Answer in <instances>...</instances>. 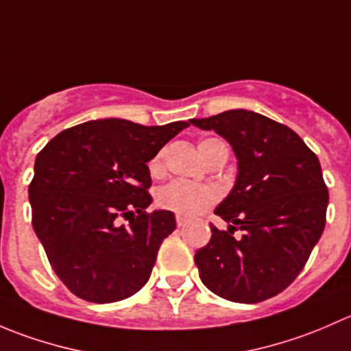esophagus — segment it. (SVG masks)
Returning <instances> with one entry per match:
<instances>
[{
    "label": "esophagus",
    "instance_id": "34e87169",
    "mask_svg": "<svg viewBox=\"0 0 351 351\" xmlns=\"http://www.w3.org/2000/svg\"><path fill=\"white\" fill-rule=\"evenodd\" d=\"M185 224H186V219L182 217V215H176V226H178V228H182V226H185Z\"/></svg>",
    "mask_w": 351,
    "mask_h": 351
}]
</instances>
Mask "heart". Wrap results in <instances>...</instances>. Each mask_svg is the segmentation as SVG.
<instances>
[{
    "mask_svg": "<svg viewBox=\"0 0 351 351\" xmlns=\"http://www.w3.org/2000/svg\"><path fill=\"white\" fill-rule=\"evenodd\" d=\"M219 144L224 143L214 139V137H208V139L200 141L198 149H200L202 156L207 159L212 149L219 146ZM147 168H149V173L153 176H161L165 173V151L156 153L149 161V165H147ZM217 200L219 193L212 186L180 182V180L162 186L158 192V197H156V202H158V205L162 210H169L176 215H182V217H195V215L202 214L207 208H210L212 205L217 204Z\"/></svg>",
    "mask_w": 351,
    "mask_h": 351,
    "instance_id": "heart-1",
    "label": "heart"
}]
</instances>
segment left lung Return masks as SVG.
<instances>
[{
  "label": "left lung",
  "mask_w": 351,
  "mask_h": 351,
  "mask_svg": "<svg viewBox=\"0 0 351 351\" xmlns=\"http://www.w3.org/2000/svg\"><path fill=\"white\" fill-rule=\"evenodd\" d=\"M190 122L224 137L239 168L234 189L215 208L229 231L210 224V241L195 253L200 280L232 302L275 297L302 271L326 226L319 159L290 127L250 110ZM238 228L241 239L234 238Z\"/></svg>",
  "instance_id": "obj_1"
}]
</instances>
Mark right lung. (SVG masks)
<instances>
[{"instance_id":"right-lung-1","label":"right lung","mask_w":351,"mask_h":351,"mask_svg":"<svg viewBox=\"0 0 351 351\" xmlns=\"http://www.w3.org/2000/svg\"><path fill=\"white\" fill-rule=\"evenodd\" d=\"M189 122L91 120L59 132L35 159L32 226L52 270L80 299L107 304L149 280L173 212L151 204L147 161ZM123 218L127 225H120Z\"/></svg>"}]
</instances>
